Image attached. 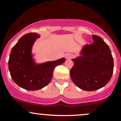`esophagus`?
<instances>
[{
	"mask_svg": "<svg viewBox=\"0 0 121 121\" xmlns=\"http://www.w3.org/2000/svg\"><path fill=\"white\" fill-rule=\"evenodd\" d=\"M73 57H74V56H73V54L68 53L66 55V56H65V58H66L67 59H71V58H73Z\"/></svg>",
	"mask_w": 121,
	"mask_h": 121,
	"instance_id": "esophagus-1",
	"label": "esophagus"
}]
</instances>
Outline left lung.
I'll list each match as a JSON object with an SVG mask.
<instances>
[{"label":"left lung","mask_w":121,"mask_h":121,"mask_svg":"<svg viewBox=\"0 0 121 121\" xmlns=\"http://www.w3.org/2000/svg\"><path fill=\"white\" fill-rule=\"evenodd\" d=\"M94 43L86 44L81 56L72 59L74 64L70 70L72 81L84 91H92L104 86L111 80L113 60L109 46L103 39L92 35Z\"/></svg>","instance_id":"obj_1"}]
</instances>
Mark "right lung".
<instances>
[{
    "mask_svg": "<svg viewBox=\"0 0 121 121\" xmlns=\"http://www.w3.org/2000/svg\"><path fill=\"white\" fill-rule=\"evenodd\" d=\"M40 35L29 33L22 36L12 48L9 59V69L14 82L29 91L40 90L48 85L53 76L54 68L63 64L64 58L43 64H35L31 48Z\"/></svg>",
    "mask_w": 121,
    "mask_h": 121,
    "instance_id": "obj_1",
    "label": "right lung"
}]
</instances>
